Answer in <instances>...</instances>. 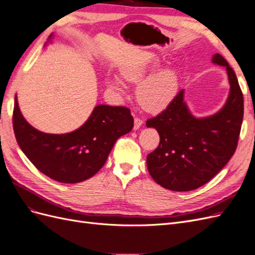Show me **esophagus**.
Instances as JSON below:
<instances>
[{"instance_id": "esophagus-1", "label": "esophagus", "mask_w": 255, "mask_h": 255, "mask_svg": "<svg viewBox=\"0 0 255 255\" xmlns=\"http://www.w3.org/2000/svg\"><path fill=\"white\" fill-rule=\"evenodd\" d=\"M142 123H143V121H142L140 118L136 117V118L134 119V128H135V129H138V128H139L142 126Z\"/></svg>"}]
</instances>
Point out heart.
<instances>
[{"label": "heart", "mask_w": 255, "mask_h": 255, "mask_svg": "<svg viewBox=\"0 0 255 255\" xmlns=\"http://www.w3.org/2000/svg\"><path fill=\"white\" fill-rule=\"evenodd\" d=\"M157 67V60L127 66L121 70V78L128 83H139ZM107 85L114 90L125 92V85L117 78L110 79ZM177 87L179 83L175 72L171 69H164L138 85L136 91L138 103L142 109L149 112L163 111L172 102L177 92Z\"/></svg>", "instance_id": "obj_1"}]
</instances>
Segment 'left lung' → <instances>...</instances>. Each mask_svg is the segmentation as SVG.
<instances>
[{
  "label": "left lung",
  "instance_id": "8db88e82",
  "mask_svg": "<svg viewBox=\"0 0 255 255\" xmlns=\"http://www.w3.org/2000/svg\"><path fill=\"white\" fill-rule=\"evenodd\" d=\"M214 64L226 67L230 94L213 116L196 118L180 90L165 111L146 121L159 134L157 148L146 156L153 180L173 191H189L211 181L233 156L244 117V97L234 70L220 54Z\"/></svg>",
  "mask_w": 255,
  "mask_h": 255
}]
</instances>
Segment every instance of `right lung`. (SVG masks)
<instances>
[{"instance_id": "right-lung-1", "label": "right lung", "mask_w": 255, "mask_h": 255, "mask_svg": "<svg viewBox=\"0 0 255 255\" xmlns=\"http://www.w3.org/2000/svg\"><path fill=\"white\" fill-rule=\"evenodd\" d=\"M12 126L20 149L38 170L57 182L74 184L104 166L116 140L132 130L134 119L128 107L98 105L80 128L47 134L23 118L16 96Z\"/></svg>"}]
</instances>
